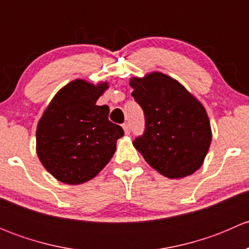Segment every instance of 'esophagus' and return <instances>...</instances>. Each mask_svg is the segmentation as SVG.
Returning <instances> with one entry per match:
<instances>
[{
    "mask_svg": "<svg viewBox=\"0 0 249 249\" xmlns=\"http://www.w3.org/2000/svg\"><path fill=\"white\" fill-rule=\"evenodd\" d=\"M123 129H124V132L126 135L130 134V127H129V124H123Z\"/></svg>",
    "mask_w": 249,
    "mask_h": 249,
    "instance_id": "1",
    "label": "esophagus"
}]
</instances>
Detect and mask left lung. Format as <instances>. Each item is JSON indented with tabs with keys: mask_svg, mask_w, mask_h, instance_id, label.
<instances>
[{
	"mask_svg": "<svg viewBox=\"0 0 249 249\" xmlns=\"http://www.w3.org/2000/svg\"><path fill=\"white\" fill-rule=\"evenodd\" d=\"M130 85L145 119L144 132L132 144L165 177L193 175L201 167L212 141L210 120L201 102L161 72L131 78Z\"/></svg>",
	"mask_w": 249,
	"mask_h": 249,
	"instance_id": "8db88e82",
	"label": "left lung"
}]
</instances>
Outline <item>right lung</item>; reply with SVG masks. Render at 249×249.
<instances>
[{
	"label": "right lung",
	"instance_id": "1",
	"mask_svg": "<svg viewBox=\"0 0 249 249\" xmlns=\"http://www.w3.org/2000/svg\"><path fill=\"white\" fill-rule=\"evenodd\" d=\"M108 83L76 79L56 92L39 119L36 150L53 177L66 184L92 179L112 159L122 126L108 120L109 107L97 106Z\"/></svg>",
	"mask_w": 249,
	"mask_h": 249
}]
</instances>
